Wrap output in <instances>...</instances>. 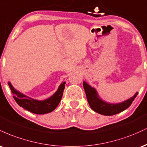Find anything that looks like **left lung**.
<instances>
[{
	"instance_id": "obj_1",
	"label": "left lung",
	"mask_w": 147,
	"mask_h": 147,
	"mask_svg": "<svg viewBox=\"0 0 147 147\" xmlns=\"http://www.w3.org/2000/svg\"><path fill=\"white\" fill-rule=\"evenodd\" d=\"M83 86L89 106L95 112L104 115H113L126 110L131 106L138 94V92H136L133 97L123 102L111 104L101 99L97 90L90 86L86 82H83Z\"/></svg>"
}]
</instances>
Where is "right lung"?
<instances>
[{
	"instance_id": "right-lung-1",
	"label": "right lung",
	"mask_w": 147,
	"mask_h": 147,
	"mask_svg": "<svg viewBox=\"0 0 147 147\" xmlns=\"http://www.w3.org/2000/svg\"><path fill=\"white\" fill-rule=\"evenodd\" d=\"M65 82H62L55 94L49 98L45 99L44 100H37L20 92L13 87L9 82H8L10 90L14 94L15 101L18 105L23 107L25 110L38 115L49 113L56 109L62 98L64 88H65Z\"/></svg>"
}]
</instances>
